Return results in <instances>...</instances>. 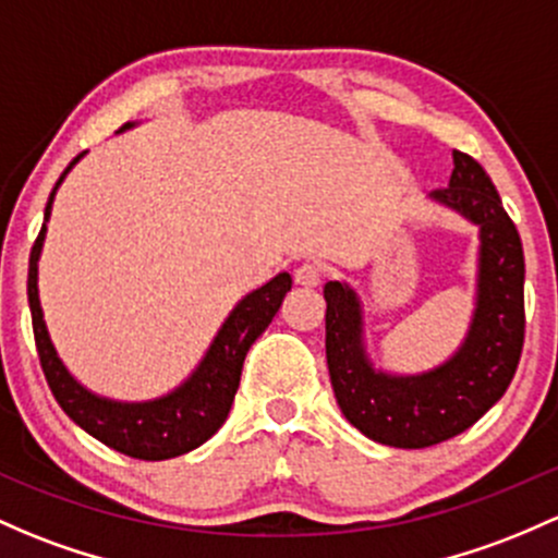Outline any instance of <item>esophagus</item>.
<instances>
[{"label":"esophagus","mask_w":558,"mask_h":558,"mask_svg":"<svg viewBox=\"0 0 558 558\" xmlns=\"http://www.w3.org/2000/svg\"><path fill=\"white\" fill-rule=\"evenodd\" d=\"M320 278H324V269H320V264L315 262H304L299 264L294 269V280L299 286H307V289H313V286L320 283Z\"/></svg>","instance_id":"esophagus-1"}]
</instances>
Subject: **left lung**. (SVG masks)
<instances>
[{
    "mask_svg": "<svg viewBox=\"0 0 558 558\" xmlns=\"http://www.w3.org/2000/svg\"><path fill=\"white\" fill-rule=\"evenodd\" d=\"M447 190L430 201L478 227L476 307L460 348L420 374L377 368L363 342L361 296L328 280L326 361L348 422L372 441L425 449L484 417L511 385L524 344V248L495 184L471 155L451 151Z\"/></svg>",
    "mask_w": 558,
    "mask_h": 558,
    "instance_id": "8db88e82",
    "label": "left lung"
}]
</instances>
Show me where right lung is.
I'll use <instances>...</instances> for the list:
<instances>
[{"label": "right lung", "instance_id": "obj_1", "mask_svg": "<svg viewBox=\"0 0 558 558\" xmlns=\"http://www.w3.org/2000/svg\"><path fill=\"white\" fill-rule=\"evenodd\" d=\"M128 128H133V122H125L120 131H128ZM82 157L85 151L69 162L66 171L52 186L45 205V225L28 256V307H32L39 363H43L45 379L58 407L77 422L82 430L107 444L109 449L136 457V460H171V457L197 449L225 425L234 392H238L245 353L262 337L264 328L272 324L283 296L291 291V275H275L262 289L240 299L216 331L214 342L208 344L195 372L166 396L151 398V401H114V398L87 390L58 355L47 331L43 302H39V256H43L52 201L66 173Z\"/></svg>", "mask_w": 558, "mask_h": 558}]
</instances>
